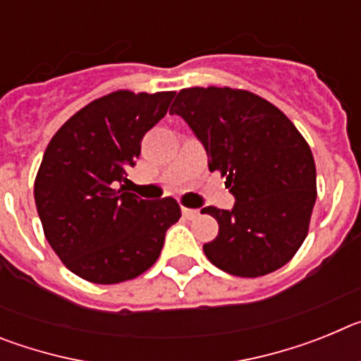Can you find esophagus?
Listing matches in <instances>:
<instances>
[{
  "instance_id": "esophagus-1",
  "label": "esophagus",
  "mask_w": 361,
  "mask_h": 361,
  "mask_svg": "<svg viewBox=\"0 0 361 361\" xmlns=\"http://www.w3.org/2000/svg\"><path fill=\"white\" fill-rule=\"evenodd\" d=\"M183 215L186 216L188 220H193L199 216V209H190V208H183Z\"/></svg>"
}]
</instances>
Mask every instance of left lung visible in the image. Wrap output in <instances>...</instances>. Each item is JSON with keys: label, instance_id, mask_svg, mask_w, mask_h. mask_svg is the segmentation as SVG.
Masks as SVG:
<instances>
[{"label": "left lung", "instance_id": "left-lung-1", "mask_svg": "<svg viewBox=\"0 0 361 361\" xmlns=\"http://www.w3.org/2000/svg\"><path fill=\"white\" fill-rule=\"evenodd\" d=\"M170 114L190 124L209 171L226 178L237 200L233 209L200 212L219 222L202 247L209 262L242 279L286 266L307 237L317 200V168L302 133L275 104L228 86L184 88Z\"/></svg>", "mask_w": 361, "mask_h": 361}]
</instances>
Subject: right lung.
Listing matches in <instances>:
<instances>
[{
    "label": "right lung",
    "instance_id": "right-lung-1",
    "mask_svg": "<svg viewBox=\"0 0 361 361\" xmlns=\"http://www.w3.org/2000/svg\"><path fill=\"white\" fill-rule=\"evenodd\" d=\"M173 95L111 92L73 114L50 139L34 199L44 237L73 275L110 286L157 262L180 206L171 197L145 200L121 183Z\"/></svg>",
    "mask_w": 361,
    "mask_h": 361
}]
</instances>
